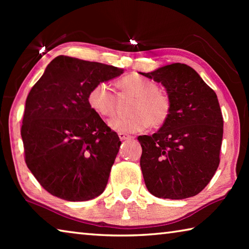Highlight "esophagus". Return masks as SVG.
Segmentation results:
<instances>
[{
  "instance_id": "obj_1",
  "label": "esophagus",
  "mask_w": 249,
  "mask_h": 249,
  "mask_svg": "<svg viewBox=\"0 0 249 249\" xmlns=\"http://www.w3.org/2000/svg\"><path fill=\"white\" fill-rule=\"evenodd\" d=\"M119 137L121 141H125V140H132L133 136H130V135H127L125 133H119Z\"/></svg>"
}]
</instances>
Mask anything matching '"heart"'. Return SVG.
Instances as JSON below:
<instances>
[{
  "mask_svg": "<svg viewBox=\"0 0 249 249\" xmlns=\"http://www.w3.org/2000/svg\"><path fill=\"white\" fill-rule=\"evenodd\" d=\"M123 93L136 98L128 117H117L109 122L112 129L120 133H140L148 128L160 127L166 124L171 115L172 102L166 92L159 90L153 80L137 73L125 75L117 81ZM87 101L92 111L103 119L114 116L116 96L107 82H98L88 92Z\"/></svg>",
  "mask_w": 249,
  "mask_h": 249,
  "instance_id": "b5f03b06",
  "label": "heart"
}]
</instances>
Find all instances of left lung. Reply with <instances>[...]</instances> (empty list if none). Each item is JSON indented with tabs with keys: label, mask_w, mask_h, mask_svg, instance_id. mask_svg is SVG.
Masks as SVG:
<instances>
[{
	"label": "left lung",
	"mask_w": 249,
	"mask_h": 249,
	"mask_svg": "<svg viewBox=\"0 0 249 249\" xmlns=\"http://www.w3.org/2000/svg\"><path fill=\"white\" fill-rule=\"evenodd\" d=\"M141 74L161 83L172 102L167 123L137 138L146 187L162 199L195 196L220 165L223 116L216 93L195 69L179 62Z\"/></svg>",
	"instance_id": "1"
}]
</instances>
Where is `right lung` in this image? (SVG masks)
<instances>
[{"mask_svg":"<svg viewBox=\"0 0 249 249\" xmlns=\"http://www.w3.org/2000/svg\"><path fill=\"white\" fill-rule=\"evenodd\" d=\"M123 72L114 66L58 56L32 88L20 128L25 162L50 195L75 202L104 191L121 142L92 111L87 95L95 83Z\"/></svg>","mask_w":249,"mask_h":249,"instance_id":"1","label":"right lung"}]
</instances>
